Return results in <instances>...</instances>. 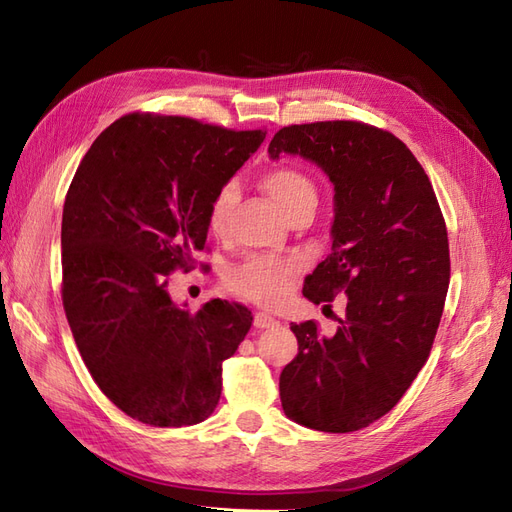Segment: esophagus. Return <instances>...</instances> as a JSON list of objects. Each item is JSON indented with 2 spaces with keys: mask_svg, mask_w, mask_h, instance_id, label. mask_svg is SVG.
<instances>
[{
  "mask_svg": "<svg viewBox=\"0 0 512 512\" xmlns=\"http://www.w3.org/2000/svg\"><path fill=\"white\" fill-rule=\"evenodd\" d=\"M275 324H277V320L271 318L269 314L256 312V316H254V327L256 329H269V327H275Z\"/></svg>",
  "mask_w": 512,
  "mask_h": 512,
  "instance_id": "obj_1",
  "label": "esophagus"
}]
</instances>
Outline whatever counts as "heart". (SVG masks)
I'll return each instance as SVG.
<instances>
[{
	"mask_svg": "<svg viewBox=\"0 0 512 512\" xmlns=\"http://www.w3.org/2000/svg\"><path fill=\"white\" fill-rule=\"evenodd\" d=\"M260 183L286 218L307 205H316L318 200L314 181L297 166H273L260 177ZM237 198L239 188L235 181H226L213 192L207 205V226L213 235H226ZM303 271L305 260L301 256H250L228 271L226 284L245 299L273 307L288 297Z\"/></svg>",
	"mask_w": 512,
	"mask_h": 512,
	"instance_id": "obj_1",
	"label": "heart"
}]
</instances>
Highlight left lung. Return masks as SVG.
Instances as JSON below:
<instances>
[{"mask_svg":"<svg viewBox=\"0 0 512 512\" xmlns=\"http://www.w3.org/2000/svg\"><path fill=\"white\" fill-rule=\"evenodd\" d=\"M269 153H294L329 175L333 247L303 294L316 305L348 294L333 337L314 320L290 324L299 354L280 376L282 408L309 429L359 431L397 406L436 339L451 280L438 198L412 151L369 123L288 126Z\"/></svg>","mask_w":512,"mask_h":512,"instance_id":"8db88e82","label":"left lung"}]
</instances>
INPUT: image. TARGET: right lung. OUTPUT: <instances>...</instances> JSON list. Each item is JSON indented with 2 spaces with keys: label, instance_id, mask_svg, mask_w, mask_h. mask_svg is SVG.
Segmentation results:
<instances>
[{
  "label": "right lung",
  "instance_id": "add662e5",
  "mask_svg": "<svg viewBox=\"0 0 512 512\" xmlns=\"http://www.w3.org/2000/svg\"><path fill=\"white\" fill-rule=\"evenodd\" d=\"M265 136L132 113L76 168L61 218V301L91 378L134 421L185 427L218 406L222 363L252 312L213 299L192 314L170 299L168 280L196 267L213 192Z\"/></svg>",
  "mask_w": 512,
  "mask_h": 512
}]
</instances>
